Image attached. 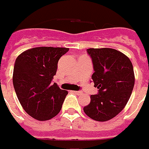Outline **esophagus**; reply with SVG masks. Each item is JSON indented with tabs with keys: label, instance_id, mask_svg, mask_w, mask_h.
Returning a JSON list of instances; mask_svg holds the SVG:
<instances>
[{
	"label": "esophagus",
	"instance_id": "34e87169",
	"mask_svg": "<svg viewBox=\"0 0 149 149\" xmlns=\"http://www.w3.org/2000/svg\"><path fill=\"white\" fill-rule=\"evenodd\" d=\"M72 92H73V93H75V94H77V95H81V94L82 93L81 91H72Z\"/></svg>",
	"mask_w": 149,
	"mask_h": 149
}]
</instances>
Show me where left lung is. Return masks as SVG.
<instances>
[{
	"label": "left lung",
	"mask_w": 149,
	"mask_h": 149,
	"mask_svg": "<svg viewBox=\"0 0 149 149\" xmlns=\"http://www.w3.org/2000/svg\"><path fill=\"white\" fill-rule=\"evenodd\" d=\"M95 72L91 79L99 94L91 95V103L84 107L88 117L106 121L125 108L134 85L132 63L123 53L111 48H90Z\"/></svg>",
	"instance_id": "left-lung-1"
}]
</instances>
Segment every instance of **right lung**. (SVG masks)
I'll list each match as a JSON object with an SVG mask.
<instances>
[{"label":"right lung","mask_w":149,"mask_h":149,"mask_svg":"<svg viewBox=\"0 0 149 149\" xmlns=\"http://www.w3.org/2000/svg\"><path fill=\"white\" fill-rule=\"evenodd\" d=\"M63 47H35L20 54L15 60L13 84L24 111L38 121H47L60 112L68 92L56 83L58 62L68 51Z\"/></svg>","instance_id":"right-lung-1"}]
</instances>
